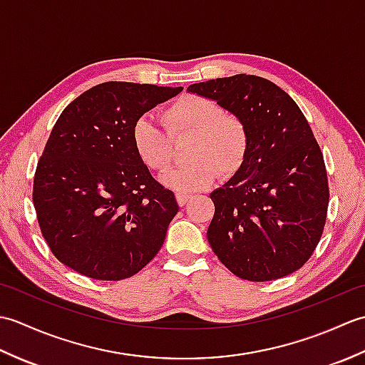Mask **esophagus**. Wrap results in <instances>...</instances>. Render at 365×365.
Instances as JSON below:
<instances>
[{
	"mask_svg": "<svg viewBox=\"0 0 365 365\" xmlns=\"http://www.w3.org/2000/svg\"><path fill=\"white\" fill-rule=\"evenodd\" d=\"M175 199H177V204L180 205V207H183V205H187V202L191 199V196L190 195H183V192H177Z\"/></svg>",
	"mask_w": 365,
	"mask_h": 365,
	"instance_id": "esophagus-1",
	"label": "esophagus"
}]
</instances>
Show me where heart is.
Returning <instances> with one entry per match:
<instances>
[{
  "mask_svg": "<svg viewBox=\"0 0 365 365\" xmlns=\"http://www.w3.org/2000/svg\"><path fill=\"white\" fill-rule=\"evenodd\" d=\"M165 128L143 115L131 128V143L144 165L163 173L175 160L174 143L188 141L187 166L161 175L165 187L178 192H195L218 175L222 180L235 177L250 155L251 135L242 115L227 111L213 98L185 94L163 111Z\"/></svg>",
  "mask_w": 365,
  "mask_h": 365,
  "instance_id": "b5f03b06",
  "label": "heart"
}]
</instances>
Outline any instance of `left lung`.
<instances>
[{
  "label": "left lung",
  "instance_id": "8db88e82",
  "mask_svg": "<svg viewBox=\"0 0 365 365\" xmlns=\"http://www.w3.org/2000/svg\"><path fill=\"white\" fill-rule=\"evenodd\" d=\"M246 120L243 169L213 191L207 238L235 276L267 282L311 259L327 222L329 187L323 153L294 100L265 78L234 75L191 84Z\"/></svg>",
  "mask_w": 365,
  "mask_h": 365
}]
</instances>
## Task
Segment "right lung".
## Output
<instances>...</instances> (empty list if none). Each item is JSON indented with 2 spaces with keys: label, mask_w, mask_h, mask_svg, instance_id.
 <instances>
[{
  "label": "right lung",
  "mask_w": 365,
  "mask_h": 365,
  "mask_svg": "<svg viewBox=\"0 0 365 365\" xmlns=\"http://www.w3.org/2000/svg\"><path fill=\"white\" fill-rule=\"evenodd\" d=\"M183 88L108 81L83 92L54 123L37 163L33 202L59 262L97 281L141 271L178 212L131 143L136 119Z\"/></svg>",
  "instance_id": "1"
}]
</instances>
